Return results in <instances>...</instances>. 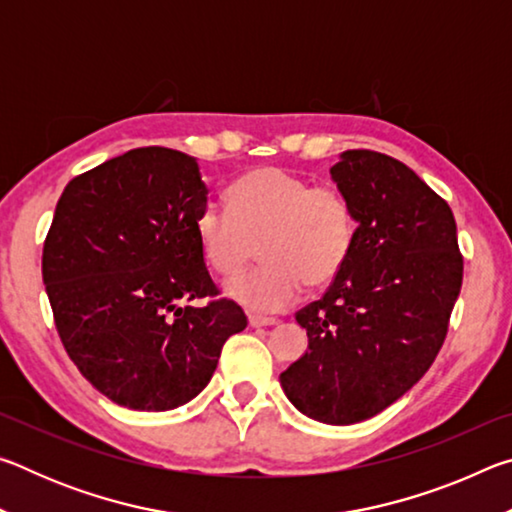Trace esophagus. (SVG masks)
I'll list each match as a JSON object with an SVG mask.
<instances>
[{"instance_id": "34e87169", "label": "esophagus", "mask_w": 512, "mask_h": 512, "mask_svg": "<svg viewBox=\"0 0 512 512\" xmlns=\"http://www.w3.org/2000/svg\"><path fill=\"white\" fill-rule=\"evenodd\" d=\"M250 327H268V325H277L275 318H264V316H248Z\"/></svg>"}]
</instances>
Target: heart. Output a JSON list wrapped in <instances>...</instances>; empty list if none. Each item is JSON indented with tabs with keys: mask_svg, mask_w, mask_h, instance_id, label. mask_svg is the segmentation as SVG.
I'll return each mask as SVG.
<instances>
[{
	"mask_svg": "<svg viewBox=\"0 0 512 512\" xmlns=\"http://www.w3.org/2000/svg\"><path fill=\"white\" fill-rule=\"evenodd\" d=\"M194 230L205 262L223 277L239 275L262 246L266 266L225 284V296L253 314H277L307 284L325 287L341 275L359 221L341 187L257 167L228 187V210L205 205Z\"/></svg>",
	"mask_w": 512,
	"mask_h": 512,
	"instance_id": "1",
	"label": "heart"
}]
</instances>
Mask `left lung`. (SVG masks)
<instances>
[{"instance_id": "8db88e82", "label": "left lung", "mask_w": 512, "mask_h": 512, "mask_svg": "<svg viewBox=\"0 0 512 512\" xmlns=\"http://www.w3.org/2000/svg\"><path fill=\"white\" fill-rule=\"evenodd\" d=\"M332 178L357 212V244L323 298L296 314L309 350L280 384L309 418L354 424L431 368L463 284V255L447 201L404 162L345 151Z\"/></svg>"}]
</instances>
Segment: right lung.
I'll return each mask as SVG.
<instances>
[{"label": "right lung", "mask_w": 512, "mask_h": 512, "mask_svg": "<svg viewBox=\"0 0 512 512\" xmlns=\"http://www.w3.org/2000/svg\"><path fill=\"white\" fill-rule=\"evenodd\" d=\"M207 187L196 158L142 146L72 178L42 248V280L69 359L108 400L169 411L212 379L246 329L196 239ZM208 305L192 308V299Z\"/></svg>", "instance_id": "1"}]
</instances>
